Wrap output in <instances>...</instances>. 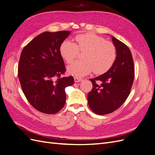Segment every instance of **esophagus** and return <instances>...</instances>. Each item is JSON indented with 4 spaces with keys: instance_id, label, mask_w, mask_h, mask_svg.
I'll return each mask as SVG.
<instances>
[{
    "instance_id": "obj_1",
    "label": "esophagus",
    "mask_w": 155,
    "mask_h": 155,
    "mask_svg": "<svg viewBox=\"0 0 155 155\" xmlns=\"http://www.w3.org/2000/svg\"><path fill=\"white\" fill-rule=\"evenodd\" d=\"M82 81L81 78H79L78 77H74V81L76 83H78V82H81Z\"/></svg>"
}]
</instances>
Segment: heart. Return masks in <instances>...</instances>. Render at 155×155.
<instances>
[{"label":"heart","mask_w":155,"mask_h":155,"mask_svg":"<svg viewBox=\"0 0 155 155\" xmlns=\"http://www.w3.org/2000/svg\"><path fill=\"white\" fill-rule=\"evenodd\" d=\"M76 43L64 40L59 46V53L67 63H72L79 51H83L82 60L77 61L68 68V72L76 77H83L94 70L97 74L107 72L114 63L117 51L111 42L94 33L78 34Z\"/></svg>","instance_id":"1"}]
</instances>
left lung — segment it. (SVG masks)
<instances>
[{
  "mask_svg": "<svg viewBox=\"0 0 155 155\" xmlns=\"http://www.w3.org/2000/svg\"><path fill=\"white\" fill-rule=\"evenodd\" d=\"M112 40L117 51L114 63L105 74L90 79L93 87L88 94V104L99 115L111 113L121 106L129 95L134 78V62L129 47L114 37Z\"/></svg>",
  "mask_w": 155,
  "mask_h": 155,
  "instance_id": "left-lung-1",
  "label": "left lung"
}]
</instances>
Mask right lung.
<instances>
[{"instance_id":"right-lung-1","label":"right lung","mask_w":155,"mask_h":155,"mask_svg":"<svg viewBox=\"0 0 155 155\" xmlns=\"http://www.w3.org/2000/svg\"><path fill=\"white\" fill-rule=\"evenodd\" d=\"M70 31H46L37 35L23 48L18 65V76L23 93L35 109L54 114L64 107L65 88L74 84L65 72L59 46Z\"/></svg>"}]
</instances>
